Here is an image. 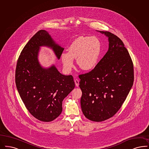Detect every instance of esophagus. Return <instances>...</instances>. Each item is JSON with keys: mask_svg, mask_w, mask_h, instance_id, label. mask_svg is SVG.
<instances>
[{"mask_svg": "<svg viewBox=\"0 0 149 149\" xmlns=\"http://www.w3.org/2000/svg\"><path fill=\"white\" fill-rule=\"evenodd\" d=\"M74 82H75V84L77 87L79 86V81L76 79H74Z\"/></svg>", "mask_w": 149, "mask_h": 149, "instance_id": "esophagus-1", "label": "esophagus"}]
</instances>
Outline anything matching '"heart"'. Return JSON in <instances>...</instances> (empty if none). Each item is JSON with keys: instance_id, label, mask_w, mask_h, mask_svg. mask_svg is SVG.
Here are the masks:
<instances>
[{"instance_id": "1", "label": "heart", "mask_w": 149, "mask_h": 149, "mask_svg": "<svg viewBox=\"0 0 149 149\" xmlns=\"http://www.w3.org/2000/svg\"><path fill=\"white\" fill-rule=\"evenodd\" d=\"M102 42L98 38L81 36L72 41L68 52H63L61 61L67 72L74 67V58L77 65L83 70H91L97 66L102 52Z\"/></svg>"}]
</instances>
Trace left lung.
I'll list each match as a JSON object with an SVG mask.
<instances>
[{
  "instance_id": "1",
  "label": "left lung",
  "mask_w": 149,
  "mask_h": 149,
  "mask_svg": "<svg viewBox=\"0 0 149 149\" xmlns=\"http://www.w3.org/2000/svg\"><path fill=\"white\" fill-rule=\"evenodd\" d=\"M109 49L91 71L79 75L83 113L92 121H104L120 109L132 87L134 66L123 41L108 31Z\"/></svg>"
}]
</instances>
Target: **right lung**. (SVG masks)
I'll return each mask as SVG.
<instances>
[{"label":"right lung","instance_id":"right-lung-1","mask_svg":"<svg viewBox=\"0 0 149 149\" xmlns=\"http://www.w3.org/2000/svg\"><path fill=\"white\" fill-rule=\"evenodd\" d=\"M41 46L52 49L58 59L64 50L49 33L41 30L25 46L17 62V91L30 113L39 120L52 121L61 114L62 101L75 87L72 75L65 76L55 65L44 68L38 60Z\"/></svg>","mask_w":149,"mask_h":149}]
</instances>
